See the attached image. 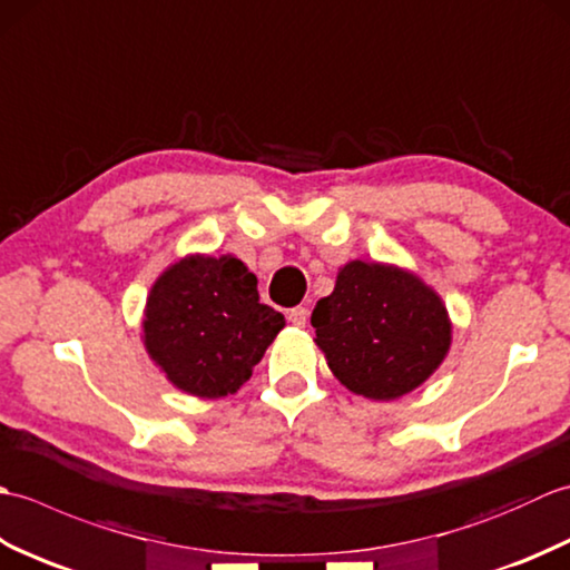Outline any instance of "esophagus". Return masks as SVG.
Here are the masks:
<instances>
[{
  "label": "esophagus",
  "instance_id": "34e87169",
  "mask_svg": "<svg viewBox=\"0 0 570 570\" xmlns=\"http://www.w3.org/2000/svg\"><path fill=\"white\" fill-rule=\"evenodd\" d=\"M288 321H292L296 328H304L306 321H308V308H304V306L292 308V311H288Z\"/></svg>",
  "mask_w": 570,
  "mask_h": 570
}]
</instances>
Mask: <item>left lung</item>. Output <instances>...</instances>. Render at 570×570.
Here are the masks:
<instances>
[{
    "mask_svg": "<svg viewBox=\"0 0 570 570\" xmlns=\"http://www.w3.org/2000/svg\"><path fill=\"white\" fill-rule=\"evenodd\" d=\"M311 325L335 380L374 402L414 392L453 343L443 298L419 274L384 262L341 266Z\"/></svg>",
    "mask_w": 570,
    "mask_h": 570,
    "instance_id": "left-lung-1",
    "label": "left lung"
}]
</instances>
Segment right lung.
I'll return each instance as SVG.
<instances>
[{
	"mask_svg": "<svg viewBox=\"0 0 570 570\" xmlns=\"http://www.w3.org/2000/svg\"><path fill=\"white\" fill-rule=\"evenodd\" d=\"M286 325L259 304L257 276L223 254H186L151 284L141 341L176 390L200 399L235 394Z\"/></svg>",
	"mask_w": 570,
	"mask_h": 570,
	"instance_id": "right-lung-1",
	"label": "right lung"
}]
</instances>
